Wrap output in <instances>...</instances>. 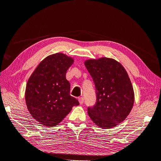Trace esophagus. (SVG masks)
<instances>
[{
  "label": "esophagus",
  "mask_w": 161,
  "mask_h": 161,
  "mask_svg": "<svg viewBox=\"0 0 161 161\" xmlns=\"http://www.w3.org/2000/svg\"><path fill=\"white\" fill-rule=\"evenodd\" d=\"M78 100H79V103H80V104H83V102H84V98H83L82 97H79L78 98Z\"/></svg>",
  "instance_id": "34e87169"
}]
</instances>
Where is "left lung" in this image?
<instances>
[{"label":"left lung","instance_id":"8db88e82","mask_svg":"<svg viewBox=\"0 0 161 161\" xmlns=\"http://www.w3.org/2000/svg\"><path fill=\"white\" fill-rule=\"evenodd\" d=\"M85 65L95 85L96 103L88 108L89 117L102 129L118 125L130 114L134 92L130 77L121 64L102 57L87 59Z\"/></svg>","mask_w":161,"mask_h":161}]
</instances>
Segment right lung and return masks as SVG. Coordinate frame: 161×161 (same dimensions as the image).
<instances>
[{"label": "right lung", "mask_w": 161, "mask_h": 161, "mask_svg": "<svg viewBox=\"0 0 161 161\" xmlns=\"http://www.w3.org/2000/svg\"><path fill=\"white\" fill-rule=\"evenodd\" d=\"M72 57L57 53L40 62L29 78L25 92L28 110L37 121L47 127L58 125L79 101L70 95L66 79Z\"/></svg>", "instance_id": "1"}]
</instances>
